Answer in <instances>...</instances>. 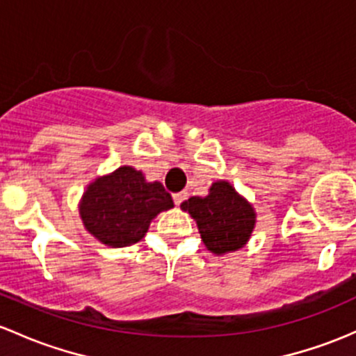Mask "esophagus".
<instances>
[{"label":"esophagus","mask_w":356,"mask_h":356,"mask_svg":"<svg viewBox=\"0 0 356 356\" xmlns=\"http://www.w3.org/2000/svg\"><path fill=\"white\" fill-rule=\"evenodd\" d=\"M172 197H174V203L179 207V204H181L182 201H186V197H188V193H186V191H181V193L172 194Z\"/></svg>","instance_id":"1"}]
</instances>
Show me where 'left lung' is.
Instances as JSON below:
<instances>
[{"label":"left lung","mask_w":356,"mask_h":356,"mask_svg":"<svg viewBox=\"0 0 356 356\" xmlns=\"http://www.w3.org/2000/svg\"><path fill=\"white\" fill-rule=\"evenodd\" d=\"M196 220L201 238L213 254L238 250L256 225L252 204L227 181L213 182L208 196H193L181 204Z\"/></svg>","instance_id":"left-lung-1"}]
</instances>
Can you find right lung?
<instances>
[{
  "label": "right lung",
  "mask_w": 356,
  "mask_h": 356,
  "mask_svg": "<svg viewBox=\"0 0 356 356\" xmlns=\"http://www.w3.org/2000/svg\"><path fill=\"white\" fill-rule=\"evenodd\" d=\"M174 208L160 182H147L143 172L129 165L90 182L80 201L81 222L102 244L126 247L147 235L160 211Z\"/></svg>",
  "instance_id": "add662e5"
}]
</instances>
